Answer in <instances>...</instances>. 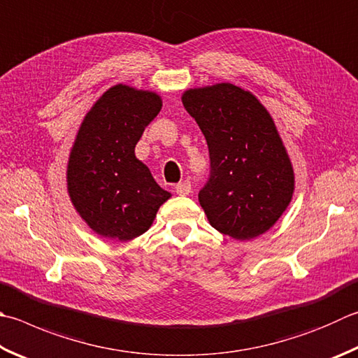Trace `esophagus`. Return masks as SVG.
I'll list each match as a JSON object with an SVG mask.
<instances>
[{"label":"esophagus","mask_w":358,"mask_h":358,"mask_svg":"<svg viewBox=\"0 0 358 358\" xmlns=\"http://www.w3.org/2000/svg\"><path fill=\"white\" fill-rule=\"evenodd\" d=\"M174 190H176L178 194L180 196H187V194L192 193V184L190 180H184V182H179V184L174 187Z\"/></svg>","instance_id":"1"}]
</instances>
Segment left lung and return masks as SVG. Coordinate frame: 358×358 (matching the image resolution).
Instances as JSON below:
<instances>
[{
	"label": "left lung",
	"mask_w": 358,
	"mask_h": 358,
	"mask_svg": "<svg viewBox=\"0 0 358 358\" xmlns=\"http://www.w3.org/2000/svg\"><path fill=\"white\" fill-rule=\"evenodd\" d=\"M182 103L208 146L210 174L198 194L208 221L235 240L259 237L284 213L294 190L273 118L234 84L188 90Z\"/></svg>",
	"instance_id": "obj_1"
}]
</instances>
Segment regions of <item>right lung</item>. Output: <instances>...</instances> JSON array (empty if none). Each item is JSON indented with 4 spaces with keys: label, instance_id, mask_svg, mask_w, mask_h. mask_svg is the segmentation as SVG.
Here are the masks:
<instances>
[{
    "label": "right lung",
    "instance_id": "add662e5",
    "mask_svg": "<svg viewBox=\"0 0 358 358\" xmlns=\"http://www.w3.org/2000/svg\"><path fill=\"white\" fill-rule=\"evenodd\" d=\"M160 109L156 93L118 84L96 101L80 124L66 182L73 206L101 237H138L171 196L136 157L141 134Z\"/></svg>",
    "mask_w": 358,
    "mask_h": 358
}]
</instances>
